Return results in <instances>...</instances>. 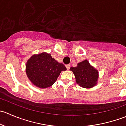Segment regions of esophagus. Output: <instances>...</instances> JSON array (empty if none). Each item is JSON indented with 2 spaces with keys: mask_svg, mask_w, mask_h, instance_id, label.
<instances>
[{
  "mask_svg": "<svg viewBox=\"0 0 126 126\" xmlns=\"http://www.w3.org/2000/svg\"><path fill=\"white\" fill-rule=\"evenodd\" d=\"M66 67L67 69H69L70 68V64H67V65H66Z\"/></svg>",
  "mask_w": 126,
  "mask_h": 126,
  "instance_id": "obj_1",
  "label": "esophagus"
}]
</instances>
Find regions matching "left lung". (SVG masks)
<instances>
[{
	"instance_id": "obj_1",
	"label": "left lung",
	"mask_w": 126,
	"mask_h": 126,
	"mask_svg": "<svg viewBox=\"0 0 126 126\" xmlns=\"http://www.w3.org/2000/svg\"><path fill=\"white\" fill-rule=\"evenodd\" d=\"M70 70L74 74L77 83L80 87L90 88L97 84L98 71L87 60L79 63L76 67H71Z\"/></svg>"
}]
</instances>
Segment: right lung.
I'll use <instances>...</instances> for the list:
<instances>
[{
    "label": "right lung",
    "mask_w": 126,
    "mask_h": 126,
    "mask_svg": "<svg viewBox=\"0 0 126 126\" xmlns=\"http://www.w3.org/2000/svg\"><path fill=\"white\" fill-rule=\"evenodd\" d=\"M66 68L52 57L43 52L32 56L26 63V74L30 82L36 87L45 88L51 87L62 71Z\"/></svg>",
    "instance_id": "add662e5"
}]
</instances>
